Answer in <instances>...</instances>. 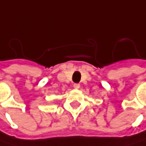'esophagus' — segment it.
I'll return each mask as SVG.
<instances>
[{
  "label": "esophagus",
  "mask_w": 146,
  "mask_h": 146,
  "mask_svg": "<svg viewBox=\"0 0 146 146\" xmlns=\"http://www.w3.org/2000/svg\"><path fill=\"white\" fill-rule=\"evenodd\" d=\"M79 87H80L79 84H73V88H74V89H78Z\"/></svg>",
  "instance_id": "1"
}]
</instances>
